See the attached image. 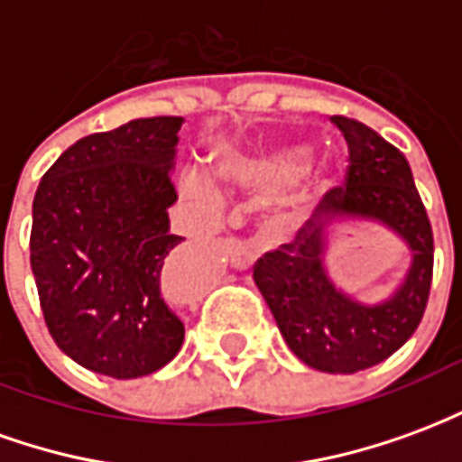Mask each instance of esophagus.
I'll return each mask as SVG.
<instances>
[{
    "label": "esophagus",
    "instance_id": "obj_1",
    "mask_svg": "<svg viewBox=\"0 0 462 462\" xmlns=\"http://www.w3.org/2000/svg\"><path fill=\"white\" fill-rule=\"evenodd\" d=\"M222 250H225V257H227V262H230L235 270H240V272L250 270L252 262H254V252H252L250 247L240 240H230L225 247H222Z\"/></svg>",
    "mask_w": 462,
    "mask_h": 462
}]
</instances>
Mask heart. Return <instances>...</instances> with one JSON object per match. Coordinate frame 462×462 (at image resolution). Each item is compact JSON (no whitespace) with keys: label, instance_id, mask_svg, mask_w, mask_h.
I'll return each mask as SVG.
<instances>
[{"label":"heart","instance_id":"obj_1","mask_svg":"<svg viewBox=\"0 0 462 462\" xmlns=\"http://www.w3.org/2000/svg\"><path fill=\"white\" fill-rule=\"evenodd\" d=\"M307 158H310V148L282 145V148H272L260 155L230 162L225 168V178L240 188L267 190V188H277L282 182L291 180L307 165ZM311 208H314L311 188H297V190L284 192L282 198L272 200L264 212V222H262L264 237L270 242L294 240L310 220Z\"/></svg>","mask_w":462,"mask_h":462}]
</instances>
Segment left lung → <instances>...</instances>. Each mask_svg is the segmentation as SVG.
Returning <instances> with one entry per match:
<instances>
[{"instance_id": "left-lung-1", "label": "left lung", "mask_w": 462, "mask_h": 462, "mask_svg": "<svg viewBox=\"0 0 462 462\" xmlns=\"http://www.w3.org/2000/svg\"><path fill=\"white\" fill-rule=\"evenodd\" d=\"M348 145L346 185L324 195L297 240L254 264V284L287 346L324 374H356L386 361L423 319L433 280V230L406 155L364 123L331 116ZM371 221L409 250V270L386 300L368 305L326 270L337 224Z\"/></svg>"}]
</instances>
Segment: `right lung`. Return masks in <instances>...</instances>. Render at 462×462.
Here are the masks:
<instances>
[{
	"label": "right lung",
	"instance_id": "obj_1",
	"mask_svg": "<svg viewBox=\"0 0 462 462\" xmlns=\"http://www.w3.org/2000/svg\"><path fill=\"white\" fill-rule=\"evenodd\" d=\"M180 116L135 118L66 148L32 208V272L56 346L111 378L155 374L185 327L168 304V208Z\"/></svg>",
	"mask_w": 462,
	"mask_h": 462
}]
</instances>
